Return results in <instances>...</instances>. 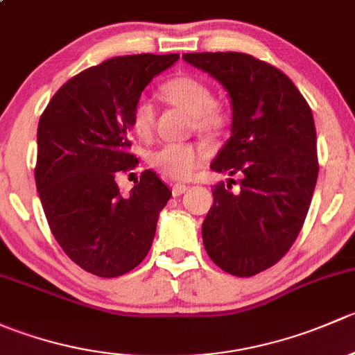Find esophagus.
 <instances>
[{"label": "esophagus", "instance_id": "obj_1", "mask_svg": "<svg viewBox=\"0 0 355 355\" xmlns=\"http://www.w3.org/2000/svg\"><path fill=\"white\" fill-rule=\"evenodd\" d=\"M187 185H184V184H175L173 187H171V194L175 196V198H178V196H182V194H185V192H187Z\"/></svg>", "mask_w": 355, "mask_h": 355}]
</instances>
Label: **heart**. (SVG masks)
<instances>
[{
    "label": "heart",
    "mask_w": 355,
    "mask_h": 355,
    "mask_svg": "<svg viewBox=\"0 0 355 355\" xmlns=\"http://www.w3.org/2000/svg\"><path fill=\"white\" fill-rule=\"evenodd\" d=\"M161 96L171 105L192 114L196 132L216 139L227 130L230 113L214 101V94L204 80L180 75L161 85ZM156 110L149 98L141 96L130 111V125L139 139H149L155 132ZM206 155L196 144H164L149 155V164L168 180H187L204 164Z\"/></svg>",
    "instance_id": "heart-1"
}]
</instances>
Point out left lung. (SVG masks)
Listing matches in <instances>:
<instances>
[{
    "mask_svg": "<svg viewBox=\"0 0 355 355\" xmlns=\"http://www.w3.org/2000/svg\"><path fill=\"white\" fill-rule=\"evenodd\" d=\"M232 98V137L214 171L241 177L214 185L202 242L216 266L254 277L277 264L295 242L309 211L318 164L313 111L292 80L245 53H185Z\"/></svg>",
    "mask_w": 355,
    "mask_h": 355,
    "instance_id": "obj_1",
    "label": "left lung"
}]
</instances>
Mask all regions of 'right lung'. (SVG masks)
I'll list each match as a JSON object with an SVG mask.
<instances>
[{
    "mask_svg": "<svg viewBox=\"0 0 355 355\" xmlns=\"http://www.w3.org/2000/svg\"><path fill=\"white\" fill-rule=\"evenodd\" d=\"M180 56H116L56 91L37 127L35 187L53 235L75 264L101 278L128 273L153 245L171 191L144 170L130 198L116 177L134 170L130 111L153 77Z\"/></svg>",
    "mask_w": 355,
    "mask_h": 355,
    "instance_id": "right-lung-1",
    "label": "right lung"
}]
</instances>
